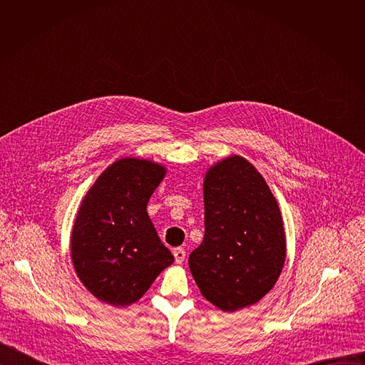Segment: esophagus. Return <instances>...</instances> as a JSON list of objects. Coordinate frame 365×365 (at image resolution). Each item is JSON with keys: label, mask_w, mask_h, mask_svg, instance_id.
<instances>
[{"label": "esophagus", "mask_w": 365, "mask_h": 365, "mask_svg": "<svg viewBox=\"0 0 365 365\" xmlns=\"http://www.w3.org/2000/svg\"><path fill=\"white\" fill-rule=\"evenodd\" d=\"M173 255H175L176 263H178V264H182V263L185 262V258H186V251H185L183 248H175Z\"/></svg>", "instance_id": "1"}]
</instances>
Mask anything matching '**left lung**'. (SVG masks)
Instances as JSON below:
<instances>
[{"mask_svg": "<svg viewBox=\"0 0 365 365\" xmlns=\"http://www.w3.org/2000/svg\"><path fill=\"white\" fill-rule=\"evenodd\" d=\"M205 235L189 255L202 296L224 312L263 299L286 259L280 207L259 172L241 155L205 173Z\"/></svg>", "mask_w": 365, "mask_h": 365, "instance_id": "8db88e82", "label": "left lung"}]
</instances>
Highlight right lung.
<instances>
[{
    "label": "right lung",
    "instance_id": "right-lung-1",
    "mask_svg": "<svg viewBox=\"0 0 365 365\" xmlns=\"http://www.w3.org/2000/svg\"><path fill=\"white\" fill-rule=\"evenodd\" d=\"M166 172L151 160L124 158L86 192L72 228L71 257L79 280L98 300L130 306L175 262L147 214Z\"/></svg>",
    "mask_w": 365,
    "mask_h": 365
}]
</instances>
